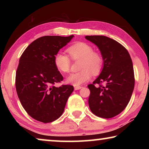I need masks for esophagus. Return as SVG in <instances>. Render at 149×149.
<instances>
[{
    "mask_svg": "<svg viewBox=\"0 0 149 149\" xmlns=\"http://www.w3.org/2000/svg\"><path fill=\"white\" fill-rule=\"evenodd\" d=\"M82 88V87L81 86H75L74 87V89L75 90H79V89H81Z\"/></svg>",
    "mask_w": 149,
    "mask_h": 149,
    "instance_id": "obj_1",
    "label": "esophagus"
}]
</instances>
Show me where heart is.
Returning a JSON list of instances; mask_svg holds the SVG:
<instances>
[{
  "label": "heart",
  "mask_w": 149,
  "mask_h": 149,
  "mask_svg": "<svg viewBox=\"0 0 149 149\" xmlns=\"http://www.w3.org/2000/svg\"><path fill=\"white\" fill-rule=\"evenodd\" d=\"M72 60H81V71L72 73L68 76L66 82L78 86L90 79L91 74L97 75L101 72L104 59L99 52L93 51L91 45L85 42H77L67 50ZM54 62L56 68L62 73L70 72L71 61L70 58L62 52H58L54 56Z\"/></svg>",
  "instance_id": "obj_1"
}]
</instances>
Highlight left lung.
<instances>
[{
    "label": "left lung",
    "mask_w": 149,
    "mask_h": 149,
    "mask_svg": "<svg viewBox=\"0 0 149 149\" xmlns=\"http://www.w3.org/2000/svg\"><path fill=\"white\" fill-rule=\"evenodd\" d=\"M85 39L97 45L104 59L100 75L88 85L90 110L99 117L113 118L125 109L132 97L135 85L132 58L123 45L109 37L91 35Z\"/></svg>",
    "instance_id": "obj_1"
}]
</instances>
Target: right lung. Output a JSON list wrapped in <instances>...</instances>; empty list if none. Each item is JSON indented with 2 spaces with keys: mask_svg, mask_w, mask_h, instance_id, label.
<instances>
[{
  "mask_svg": "<svg viewBox=\"0 0 149 149\" xmlns=\"http://www.w3.org/2000/svg\"><path fill=\"white\" fill-rule=\"evenodd\" d=\"M74 37H41L20 57L16 74L17 94L27 114L39 122H52L61 116L74 91L72 85H54L63 80L54 65V56Z\"/></svg>",
  "mask_w": 149,
  "mask_h": 149,
  "instance_id": "add662e5",
  "label": "right lung"
}]
</instances>
